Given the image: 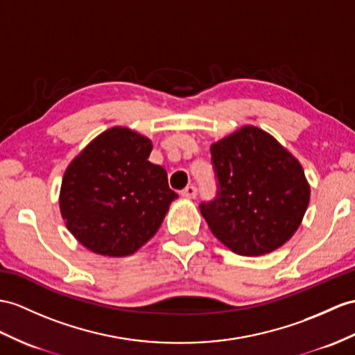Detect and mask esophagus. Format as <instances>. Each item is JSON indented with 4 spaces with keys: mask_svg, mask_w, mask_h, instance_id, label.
Wrapping results in <instances>:
<instances>
[{
    "mask_svg": "<svg viewBox=\"0 0 355 355\" xmlns=\"http://www.w3.org/2000/svg\"><path fill=\"white\" fill-rule=\"evenodd\" d=\"M182 197L185 198H194L197 196V188L194 185H188L185 189H182Z\"/></svg>",
    "mask_w": 355,
    "mask_h": 355,
    "instance_id": "obj_1",
    "label": "esophagus"
}]
</instances>
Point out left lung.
Instances as JSON below:
<instances>
[{"label": "left lung", "mask_w": 355, "mask_h": 355, "mask_svg": "<svg viewBox=\"0 0 355 355\" xmlns=\"http://www.w3.org/2000/svg\"><path fill=\"white\" fill-rule=\"evenodd\" d=\"M211 155L218 194L200 212L214 236L241 256H262L288 243L310 200L298 159L252 125L214 143Z\"/></svg>", "instance_id": "1"}]
</instances>
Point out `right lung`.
<instances>
[{
    "instance_id": "right-lung-1",
    "label": "right lung",
    "mask_w": 355,
    "mask_h": 355,
    "mask_svg": "<svg viewBox=\"0 0 355 355\" xmlns=\"http://www.w3.org/2000/svg\"><path fill=\"white\" fill-rule=\"evenodd\" d=\"M152 141L128 128L107 129L69 164L60 211L69 232L90 252L123 257L158 232L178 194L167 171L152 164Z\"/></svg>"
}]
</instances>
